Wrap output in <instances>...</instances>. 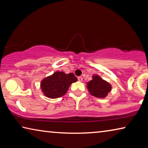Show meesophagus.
<instances>
[{"label":"esophagus","mask_w":148,"mask_h":148,"mask_svg":"<svg viewBox=\"0 0 148 148\" xmlns=\"http://www.w3.org/2000/svg\"><path fill=\"white\" fill-rule=\"evenodd\" d=\"M77 79H78V81H79V82H82L83 81V77H82V76H79V77H77Z\"/></svg>","instance_id":"obj_1"}]
</instances>
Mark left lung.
I'll return each instance as SVG.
<instances>
[{
	"mask_svg": "<svg viewBox=\"0 0 148 148\" xmlns=\"http://www.w3.org/2000/svg\"><path fill=\"white\" fill-rule=\"evenodd\" d=\"M92 77V79L87 83V88L89 92L97 98H105L111 91V85L98 75H94Z\"/></svg>",
	"mask_w": 148,
	"mask_h": 148,
	"instance_id": "1",
	"label": "left lung"
}]
</instances>
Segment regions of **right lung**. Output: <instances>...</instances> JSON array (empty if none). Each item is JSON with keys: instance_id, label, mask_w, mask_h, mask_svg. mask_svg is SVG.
<instances>
[{"instance_id": "obj_1", "label": "right lung", "mask_w": 148, "mask_h": 148, "mask_svg": "<svg viewBox=\"0 0 148 148\" xmlns=\"http://www.w3.org/2000/svg\"><path fill=\"white\" fill-rule=\"evenodd\" d=\"M77 80L73 73L65 74L57 71L42 79L40 87L45 96L50 99H57L64 95L70 86Z\"/></svg>"}]
</instances>
